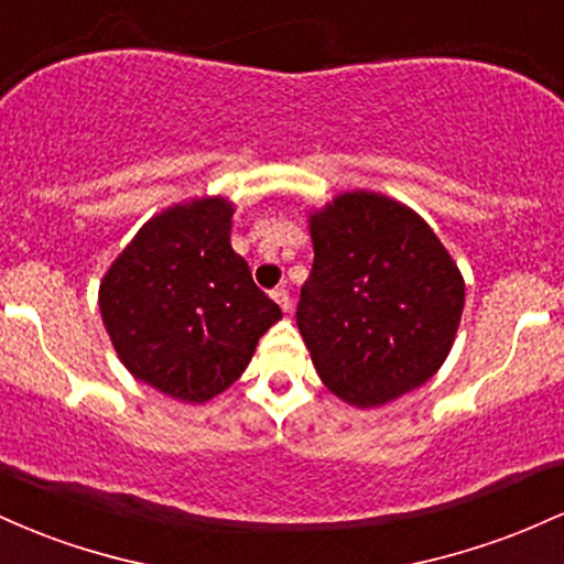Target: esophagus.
Here are the masks:
<instances>
[{"label":"esophagus","instance_id":"obj_1","mask_svg":"<svg viewBox=\"0 0 564 564\" xmlns=\"http://www.w3.org/2000/svg\"><path fill=\"white\" fill-rule=\"evenodd\" d=\"M271 299L280 303L282 312H290V306H293V301H290V290H288V288H276L274 293H271Z\"/></svg>","mask_w":564,"mask_h":564}]
</instances>
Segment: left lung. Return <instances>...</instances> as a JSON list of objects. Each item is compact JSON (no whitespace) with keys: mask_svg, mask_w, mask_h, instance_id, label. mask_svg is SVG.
Returning a JSON list of instances; mask_svg holds the SVG:
<instances>
[{"mask_svg":"<svg viewBox=\"0 0 564 564\" xmlns=\"http://www.w3.org/2000/svg\"><path fill=\"white\" fill-rule=\"evenodd\" d=\"M312 239L295 322L327 389L376 408L426 383L464 312L458 265L426 220L354 192L312 215Z\"/></svg>","mask_w":564,"mask_h":564,"instance_id":"obj_1","label":"left lung"}]
</instances>
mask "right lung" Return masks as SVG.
<instances>
[{
  "label": "right lung",
  "mask_w": 564,
  "mask_h": 564,
  "mask_svg": "<svg viewBox=\"0 0 564 564\" xmlns=\"http://www.w3.org/2000/svg\"><path fill=\"white\" fill-rule=\"evenodd\" d=\"M231 213L218 197L170 207L100 282V314L124 367L186 402L229 389L282 316L231 250Z\"/></svg>",
  "instance_id": "right-lung-1"
}]
</instances>
